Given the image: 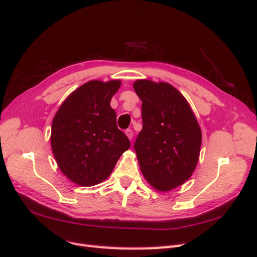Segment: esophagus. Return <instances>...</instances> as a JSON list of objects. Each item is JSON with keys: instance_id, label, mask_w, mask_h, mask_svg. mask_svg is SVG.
Returning a JSON list of instances; mask_svg holds the SVG:
<instances>
[{"instance_id": "obj_1", "label": "esophagus", "mask_w": 257, "mask_h": 257, "mask_svg": "<svg viewBox=\"0 0 257 257\" xmlns=\"http://www.w3.org/2000/svg\"><path fill=\"white\" fill-rule=\"evenodd\" d=\"M125 135L127 136V138L130 139V141H132V138H133V131H132V130H126L125 131Z\"/></svg>"}]
</instances>
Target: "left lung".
I'll use <instances>...</instances> for the list:
<instances>
[{
    "mask_svg": "<svg viewBox=\"0 0 257 257\" xmlns=\"http://www.w3.org/2000/svg\"><path fill=\"white\" fill-rule=\"evenodd\" d=\"M143 130L134 148L142 173L151 186L168 192L189 180L195 170L201 130L185 97L172 84L138 79Z\"/></svg>",
    "mask_w": 257,
    "mask_h": 257,
    "instance_id": "1",
    "label": "left lung"
}]
</instances>
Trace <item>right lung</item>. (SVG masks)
Masks as SVG:
<instances>
[{
    "label": "right lung",
    "mask_w": 257,
    "mask_h": 257,
    "mask_svg": "<svg viewBox=\"0 0 257 257\" xmlns=\"http://www.w3.org/2000/svg\"><path fill=\"white\" fill-rule=\"evenodd\" d=\"M121 80H90L69 94L52 120L51 149L67 179L92 186L110 176L131 144L116 126L110 100Z\"/></svg>",
    "instance_id": "add662e5"
}]
</instances>
